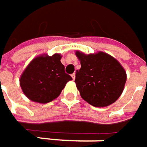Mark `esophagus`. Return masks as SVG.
<instances>
[{
  "mask_svg": "<svg viewBox=\"0 0 147 147\" xmlns=\"http://www.w3.org/2000/svg\"><path fill=\"white\" fill-rule=\"evenodd\" d=\"M71 77H72L73 80H74V79H75V74H73L71 75Z\"/></svg>",
  "mask_w": 147,
  "mask_h": 147,
  "instance_id": "34e87169",
  "label": "esophagus"
}]
</instances>
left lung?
Masks as SVG:
<instances>
[{"instance_id": "8db88e82", "label": "left lung", "mask_w": 147, "mask_h": 147, "mask_svg": "<svg viewBox=\"0 0 147 147\" xmlns=\"http://www.w3.org/2000/svg\"><path fill=\"white\" fill-rule=\"evenodd\" d=\"M81 69L75 82L80 95L90 105L105 107L113 104L123 91L127 76L122 65L104 52L85 55L77 51Z\"/></svg>"}]
</instances>
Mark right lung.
<instances>
[{
	"label": "right lung",
	"instance_id": "right-lung-1",
	"mask_svg": "<svg viewBox=\"0 0 147 147\" xmlns=\"http://www.w3.org/2000/svg\"><path fill=\"white\" fill-rule=\"evenodd\" d=\"M60 59V55L55 54L32 60L20 78V86L28 98L44 104L59 96L67 82L72 80Z\"/></svg>",
	"mask_w": 147,
	"mask_h": 147
}]
</instances>
